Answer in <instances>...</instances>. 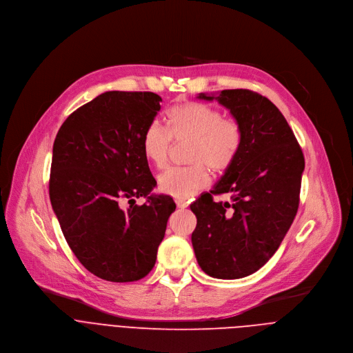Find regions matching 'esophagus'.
Returning a JSON list of instances; mask_svg holds the SVG:
<instances>
[{
  "label": "esophagus",
  "mask_w": 353,
  "mask_h": 353,
  "mask_svg": "<svg viewBox=\"0 0 353 353\" xmlns=\"http://www.w3.org/2000/svg\"><path fill=\"white\" fill-rule=\"evenodd\" d=\"M176 205H177L179 208H187V207H188V201L181 199V198H176Z\"/></svg>",
  "instance_id": "esophagus-1"
}]
</instances>
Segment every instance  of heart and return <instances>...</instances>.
Segmentation results:
<instances>
[{
    "label": "heart",
    "instance_id": "1",
    "mask_svg": "<svg viewBox=\"0 0 353 353\" xmlns=\"http://www.w3.org/2000/svg\"><path fill=\"white\" fill-rule=\"evenodd\" d=\"M168 130L158 121L150 123L141 139L145 159L155 168L168 162L172 138H191L188 161L184 168H169L158 177L159 190L176 198L187 199L210 183V169L223 172L236 161L241 145V125L204 103L187 102L170 108L166 113Z\"/></svg>",
    "mask_w": 353,
    "mask_h": 353
}]
</instances>
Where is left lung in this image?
I'll return each instance as SVG.
<instances>
[{"mask_svg": "<svg viewBox=\"0 0 353 353\" xmlns=\"http://www.w3.org/2000/svg\"><path fill=\"white\" fill-rule=\"evenodd\" d=\"M230 110L241 125L243 145L230 168L190 205L196 216L191 241L205 274L239 279L259 271L278 250L297 208L305 157L279 109L248 89L199 93ZM230 193L215 203L214 194Z\"/></svg>", "mask_w": 353, "mask_h": 353, "instance_id": "left-lung-1", "label": "left lung"}]
</instances>
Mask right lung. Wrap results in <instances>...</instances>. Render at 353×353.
Here are the masks:
<instances>
[{"mask_svg":"<svg viewBox=\"0 0 353 353\" xmlns=\"http://www.w3.org/2000/svg\"><path fill=\"white\" fill-rule=\"evenodd\" d=\"M161 102L154 92H105L68 116L53 145L52 207L75 257L105 281L146 276L176 210L172 196L150 195L157 180L141 145Z\"/></svg>","mask_w":353,"mask_h":353,"instance_id":"1","label":"right lung"}]
</instances>
